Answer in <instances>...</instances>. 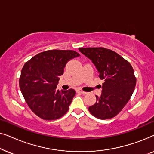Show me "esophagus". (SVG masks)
Masks as SVG:
<instances>
[{"label": "esophagus", "instance_id": "esophagus-1", "mask_svg": "<svg viewBox=\"0 0 154 154\" xmlns=\"http://www.w3.org/2000/svg\"><path fill=\"white\" fill-rule=\"evenodd\" d=\"M77 92H78V93H81V94H87V92H84V91H83V90H77Z\"/></svg>", "mask_w": 154, "mask_h": 154}]
</instances>
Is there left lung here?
Masks as SVG:
<instances>
[{
    "label": "left lung",
    "mask_w": 154,
    "mask_h": 154,
    "mask_svg": "<svg viewBox=\"0 0 154 154\" xmlns=\"http://www.w3.org/2000/svg\"><path fill=\"white\" fill-rule=\"evenodd\" d=\"M95 66L99 77L104 80L102 92L88 110L100 119H112L130 100L136 85L131 64L121 55L104 48H79Z\"/></svg>",
    "instance_id": "obj_1"
}]
</instances>
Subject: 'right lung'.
<instances>
[{"mask_svg": "<svg viewBox=\"0 0 154 154\" xmlns=\"http://www.w3.org/2000/svg\"><path fill=\"white\" fill-rule=\"evenodd\" d=\"M80 54L73 50H51L41 52L25 63L20 88L31 111L42 119L56 120L69 109L75 91L57 90L66 63Z\"/></svg>", "mask_w": 154, "mask_h": 154, "instance_id": "1", "label": "right lung"}]
</instances>
